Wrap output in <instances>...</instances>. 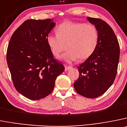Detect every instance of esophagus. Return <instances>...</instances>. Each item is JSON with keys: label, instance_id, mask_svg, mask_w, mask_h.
Wrapping results in <instances>:
<instances>
[{"label": "esophagus", "instance_id": "1", "mask_svg": "<svg viewBox=\"0 0 127 127\" xmlns=\"http://www.w3.org/2000/svg\"><path fill=\"white\" fill-rule=\"evenodd\" d=\"M72 67L71 66H67V65H65V71H67L68 70H69L70 68H71Z\"/></svg>", "mask_w": 127, "mask_h": 127}]
</instances>
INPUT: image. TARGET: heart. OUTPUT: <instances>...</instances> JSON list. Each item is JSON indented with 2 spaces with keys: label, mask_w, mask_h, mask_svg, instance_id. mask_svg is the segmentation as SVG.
Wrapping results in <instances>:
<instances>
[{
  "label": "heart",
  "mask_w": 127,
  "mask_h": 127,
  "mask_svg": "<svg viewBox=\"0 0 127 127\" xmlns=\"http://www.w3.org/2000/svg\"><path fill=\"white\" fill-rule=\"evenodd\" d=\"M57 33L48 36V45L55 57L65 50L67 45L68 51L62 57L67 62L88 59L98 43L97 30L91 24L65 21L58 26Z\"/></svg>",
  "instance_id": "b5f03b06"
}]
</instances>
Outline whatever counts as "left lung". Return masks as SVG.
<instances>
[{"label":"left lung","mask_w":127,"mask_h":127,"mask_svg":"<svg viewBox=\"0 0 127 127\" xmlns=\"http://www.w3.org/2000/svg\"><path fill=\"white\" fill-rule=\"evenodd\" d=\"M98 32V43L93 54L78 66L79 77L74 83L77 93L88 98L103 95L113 83L120 59V45L109 24L101 19L88 17Z\"/></svg>","instance_id":"8db88e82"}]
</instances>
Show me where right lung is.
Returning <instances> with one entry per match:
<instances>
[{
	"label": "right lung",
	"instance_id": "obj_1",
	"mask_svg": "<svg viewBox=\"0 0 127 127\" xmlns=\"http://www.w3.org/2000/svg\"><path fill=\"white\" fill-rule=\"evenodd\" d=\"M52 21L28 19L14 31L8 45L7 62L14 86L30 99L48 96L65 70L53 58L46 40L55 25Z\"/></svg>",
	"mask_w": 127,
	"mask_h": 127
}]
</instances>
